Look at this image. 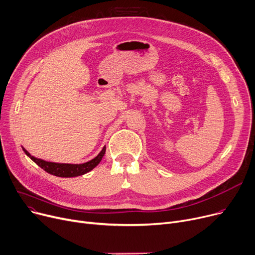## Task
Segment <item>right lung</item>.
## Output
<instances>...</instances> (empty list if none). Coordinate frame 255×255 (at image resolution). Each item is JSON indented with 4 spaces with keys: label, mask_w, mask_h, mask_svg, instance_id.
Here are the masks:
<instances>
[{
    "label": "right lung",
    "mask_w": 255,
    "mask_h": 255,
    "mask_svg": "<svg viewBox=\"0 0 255 255\" xmlns=\"http://www.w3.org/2000/svg\"><path fill=\"white\" fill-rule=\"evenodd\" d=\"M22 150L24 153L31 158L34 162H36L40 168H42L44 171L47 173L57 176V177H63V178H71V177H77L84 175L95 169L100 161L102 160L105 152H106V146H104L101 152L92 160L83 162V163H59V162H51L46 161L41 158H37L33 155L29 154L25 149L22 147Z\"/></svg>",
    "instance_id": "obj_1"
}]
</instances>
